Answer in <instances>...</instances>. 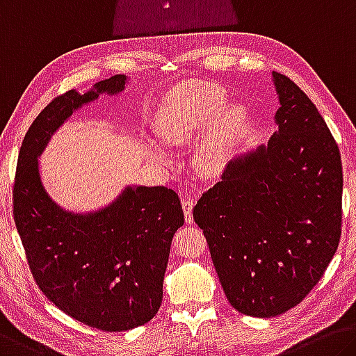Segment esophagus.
Masks as SVG:
<instances>
[{
    "mask_svg": "<svg viewBox=\"0 0 356 356\" xmlns=\"http://www.w3.org/2000/svg\"><path fill=\"white\" fill-rule=\"evenodd\" d=\"M182 209H184V213H185V220H187V223H193V198L188 195H184L182 196Z\"/></svg>",
    "mask_w": 356,
    "mask_h": 356,
    "instance_id": "obj_1",
    "label": "esophagus"
}]
</instances>
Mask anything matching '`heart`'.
Returning a JSON list of instances; mask_svg holds the SVG:
<instances>
[{
	"label": "heart",
	"mask_w": 356,
	"mask_h": 356,
	"mask_svg": "<svg viewBox=\"0 0 356 356\" xmlns=\"http://www.w3.org/2000/svg\"><path fill=\"white\" fill-rule=\"evenodd\" d=\"M228 97L216 83H190L165 101L158 117V133L166 145L180 147L202 129L195 161L204 174H217L227 165L229 150L245 122L241 106H224Z\"/></svg>",
	"instance_id": "1"
}]
</instances>
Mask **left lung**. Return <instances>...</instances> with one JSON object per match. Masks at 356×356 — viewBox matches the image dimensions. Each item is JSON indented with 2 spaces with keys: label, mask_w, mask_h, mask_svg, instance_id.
I'll list each match as a JSON object with an SVG mask.
<instances>
[{
  "label": "left lung",
  "mask_w": 356,
  "mask_h": 356,
  "mask_svg": "<svg viewBox=\"0 0 356 356\" xmlns=\"http://www.w3.org/2000/svg\"><path fill=\"white\" fill-rule=\"evenodd\" d=\"M273 76L279 129L266 147L229 161L193 209L229 304L259 318L309 295L342 228L339 147L307 95L280 72Z\"/></svg>",
  "instance_id": "8db88e82"
}]
</instances>
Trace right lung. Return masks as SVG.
<instances>
[{
	"label": "right lung",
	"mask_w": 356,
	"mask_h": 356,
	"mask_svg": "<svg viewBox=\"0 0 356 356\" xmlns=\"http://www.w3.org/2000/svg\"><path fill=\"white\" fill-rule=\"evenodd\" d=\"M125 82L117 74L50 101L25 134L13 190L15 227L39 289L70 317L109 332L147 323L160 309L171 241L184 225L179 196L166 187H127L98 212H66L44 190L38 155L72 111L122 92Z\"/></svg>",
	"instance_id": "obj_1"
}]
</instances>
